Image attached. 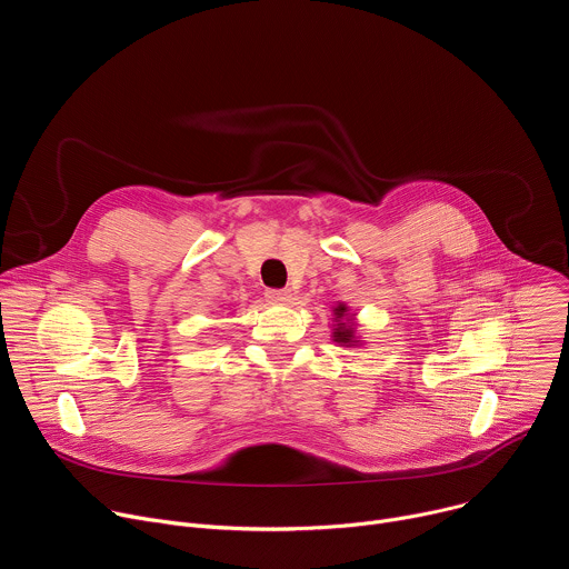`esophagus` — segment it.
I'll list each match as a JSON object with an SVG mask.
<instances>
[{
  "label": "esophagus",
  "instance_id": "obj_1",
  "mask_svg": "<svg viewBox=\"0 0 569 569\" xmlns=\"http://www.w3.org/2000/svg\"><path fill=\"white\" fill-rule=\"evenodd\" d=\"M266 297L272 303H286V301H290L292 295L288 288H270V290H266Z\"/></svg>",
  "mask_w": 569,
  "mask_h": 569
}]
</instances>
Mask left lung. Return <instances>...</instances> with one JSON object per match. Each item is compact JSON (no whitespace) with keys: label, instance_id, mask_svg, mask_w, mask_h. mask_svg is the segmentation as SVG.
I'll list each match as a JSON object with an SVG mask.
<instances>
[{"label":"left lung","instance_id":"left-lung-1","mask_svg":"<svg viewBox=\"0 0 569 569\" xmlns=\"http://www.w3.org/2000/svg\"><path fill=\"white\" fill-rule=\"evenodd\" d=\"M347 312V308L345 306H338L336 308V315L338 317H342ZM336 342H342V345H351L353 342V331L351 329H345V323H338V329H336Z\"/></svg>","mask_w":569,"mask_h":569}]
</instances>
